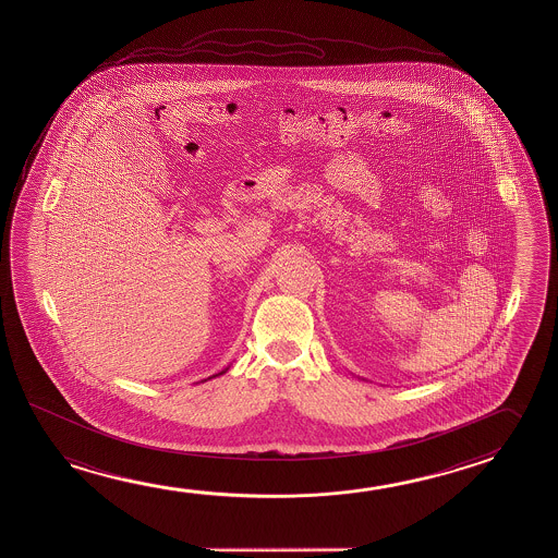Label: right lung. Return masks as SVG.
<instances>
[{
	"mask_svg": "<svg viewBox=\"0 0 558 558\" xmlns=\"http://www.w3.org/2000/svg\"><path fill=\"white\" fill-rule=\"evenodd\" d=\"M226 372H228V367H226V369H221L220 374L211 375V377H218V375L226 374ZM211 377H208V379H211ZM204 381H206V379H204Z\"/></svg>",
	"mask_w": 558,
	"mask_h": 558,
	"instance_id": "right-lung-1",
	"label": "right lung"
}]
</instances>
